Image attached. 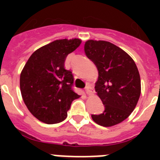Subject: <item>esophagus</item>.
<instances>
[{
	"label": "esophagus",
	"mask_w": 160,
	"mask_h": 160,
	"mask_svg": "<svg viewBox=\"0 0 160 160\" xmlns=\"http://www.w3.org/2000/svg\"><path fill=\"white\" fill-rule=\"evenodd\" d=\"M85 93L87 94V95H93V93H94V90H93V88L90 86V85H87L86 87H85Z\"/></svg>",
	"instance_id": "obj_1"
}]
</instances>
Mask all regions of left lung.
<instances>
[{
    "label": "left lung",
    "instance_id": "1",
    "mask_svg": "<svg viewBox=\"0 0 160 160\" xmlns=\"http://www.w3.org/2000/svg\"><path fill=\"white\" fill-rule=\"evenodd\" d=\"M85 52L98 69L95 89L105 105L102 114L91 117L101 126H114L127 119L138 103L141 93L138 68L125 51L109 41L89 40Z\"/></svg>",
    "mask_w": 160,
    "mask_h": 160
}]
</instances>
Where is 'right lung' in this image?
Masks as SVG:
<instances>
[{"instance_id": "1", "label": "right lung", "mask_w": 160, "mask_h": 160, "mask_svg": "<svg viewBox=\"0 0 160 160\" xmlns=\"http://www.w3.org/2000/svg\"><path fill=\"white\" fill-rule=\"evenodd\" d=\"M81 40H56L37 49L21 70L20 88L27 109L46 124H57L67 117L74 100L80 97L72 90V72L65 70L68 55Z\"/></svg>"}]
</instances>
